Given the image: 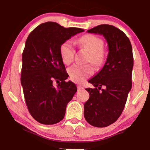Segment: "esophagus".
I'll list each match as a JSON object with an SVG mask.
<instances>
[{
    "label": "esophagus",
    "instance_id": "1",
    "mask_svg": "<svg viewBox=\"0 0 150 150\" xmlns=\"http://www.w3.org/2000/svg\"><path fill=\"white\" fill-rule=\"evenodd\" d=\"M77 88H78L79 91L83 90V89H84V86L82 85H81V84H79L77 85Z\"/></svg>",
    "mask_w": 150,
    "mask_h": 150
}]
</instances>
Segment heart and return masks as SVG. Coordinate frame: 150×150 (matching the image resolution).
Here are the masks:
<instances>
[{
	"label": "heart",
	"instance_id": "obj_1",
	"mask_svg": "<svg viewBox=\"0 0 150 150\" xmlns=\"http://www.w3.org/2000/svg\"><path fill=\"white\" fill-rule=\"evenodd\" d=\"M81 47L85 48L90 52L88 61L95 66H100L105 62V53L103 51L104 42L100 38L93 34H85L77 40ZM75 48L70 41L63 42L59 52L62 61L65 64H69L74 58ZM93 68L90 65L75 63L68 69L69 76L76 82H82L93 74Z\"/></svg>",
	"mask_w": 150,
	"mask_h": 150
}]
</instances>
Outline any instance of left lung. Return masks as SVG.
<instances>
[{
  "label": "left lung",
  "mask_w": 150,
  "mask_h": 150,
  "mask_svg": "<svg viewBox=\"0 0 150 150\" xmlns=\"http://www.w3.org/2000/svg\"><path fill=\"white\" fill-rule=\"evenodd\" d=\"M87 32L103 35L108 45L105 65L88 81L95 88L85 89L90 97L84 105V116L87 122L103 128L115 122L125 106L132 88V47L126 35L112 25H98ZM102 86L104 89L101 88Z\"/></svg>",
  "instance_id": "obj_1"
}]
</instances>
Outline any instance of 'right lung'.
I'll list each match as a JSON object with an SVG mask.
<instances>
[{"label": "right lung", "instance_id": "obj_1", "mask_svg": "<svg viewBox=\"0 0 150 150\" xmlns=\"http://www.w3.org/2000/svg\"><path fill=\"white\" fill-rule=\"evenodd\" d=\"M84 30L54 22L37 26L29 34L22 53L21 84L28 109L35 120L54 124L64 118L66 106L77 88L60 55L63 42ZM61 82H60V81ZM58 84L54 86V82Z\"/></svg>", "mask_w": 150, "mask_h": 150}]
</instances>
